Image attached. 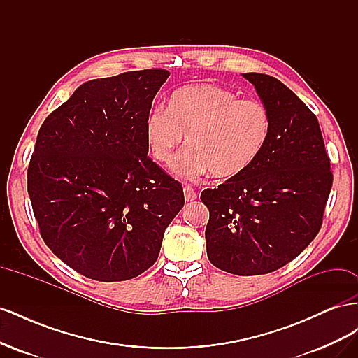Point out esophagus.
Instances as JSON below:
<instances>
[{
	"label": "esophagus",
	"mask_w": 358,
	"mask_h": 358,
	"mask_svg": "<svg viewBox=\"0 0 358 358\" xmlns=\"http://www.w3.org/2000/svg\"><path fill=\"white\" fill-rule=\"evenodd\" d=\"M183 196H185L187 201H192L197 199V192L194 191V188L191 185H185L183 187Z\"/></svg>",
	"instance_id": "esophagus-1"
}]
</instances>
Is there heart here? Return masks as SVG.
Masks as SVG:
<instances>
[{
  "label": "heart",
  "instance_id": "heart-1",
  "mask_svg": "<svg viewBox=\"0 0 358 358\" xmlns=\"http://www.w3.org/2000/svg\"><path fill=\"white\" fill-rule=\"evenodd\" d=\"M272 119L257 100H239L216 85L188 86L170 96L167 109L158 107L146 117L145 137L150 155L170 164L187 137L188 148L173 166L183 179L206 173L216 178L242 175L262 155Z\"/></svg>",
  "mask_w": 358,
  "mask_h": 358
}]
</instances>
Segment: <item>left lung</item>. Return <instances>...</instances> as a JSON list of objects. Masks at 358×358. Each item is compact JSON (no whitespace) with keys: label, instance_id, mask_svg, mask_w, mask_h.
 Listing matches in <instances>:
<instances>
[{"label":"left lung","instance_id":"8db88e82","mask_svg":"<svg viewBox=\"0 0 358 358\" xmlns=\"http://www.w3.org/2000/svg\"><path fill=\"white\" fill-rule=\"evenodd\" d=\"M267 107L272 129L242 175L204 189L209 262L239 276L275 272L318 234L333 183L317 116L268 74L245 73Z\"/></svg>","mask_w":358,"mask_h":358}]
</instances>
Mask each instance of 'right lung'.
<instances>
[{"label": "right lung", "mask_w": 358, "mask_h": 358, "mask_svg": "<svg viewBox=\"0 0 358 358\" xmlns=\"http://www.w3.org/2000/svg\"><path fill=\"white\" fill-rule=\"evenodd\" d=\"M169 76L150 69L90 80L40 127L28 166L32 212L50 251L90 279L143 273L185 203L180 183L148 157L145 137Z\"/></svg>", "instance_id": "1"}]
</instances>
